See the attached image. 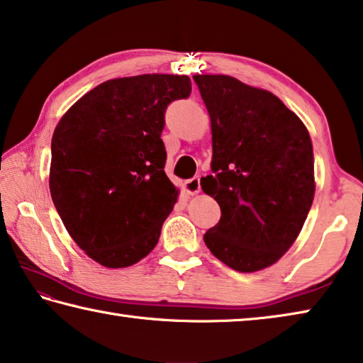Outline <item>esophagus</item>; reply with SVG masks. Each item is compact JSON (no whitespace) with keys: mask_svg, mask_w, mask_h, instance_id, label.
<instances>
[{"mask_svg":"<svg viewBox=\"0 0 363 363\" xmlns=\"http://www.w3.org/2000/svg\"><path fill=\"white\" fill-rule=\"evenodd\" d=\"M184 190H186L189 195L199 194L200 192V179H199V177H192V179L184 182Z\"/></svg>","mask_w":363,"mask_h":363,"instance_id":"esophagus-1","label":"esophagus"}]
</instances>
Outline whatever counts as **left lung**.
Listing matches in <instances>:
<instances>
[{"instance_id":"obj_1","label":"left lung","mask_w":363,"mask_h":363,"mask_svg":"<svg viewBox=\"0 0 363 363\" xmlns=\"http://www.w3.org/2000/svg\"><path fill=\"white\" fill-rule=\"evenodd\" d=\"M194 79L213 136V174L200 184L220 206L203 240L225 266L257 272L291 248L314 201L309 131L270 91L229 75Z\"/></svg>"}]
</instances>
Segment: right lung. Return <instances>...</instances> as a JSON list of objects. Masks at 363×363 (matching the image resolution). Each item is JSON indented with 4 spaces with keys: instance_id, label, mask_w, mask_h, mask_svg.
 I'll list each match as a JSON object with an SVG mask.
<instances>
[{
    "instance_id": "obj_1",
    "label": "right lung",
    "mask_w": 363,
    "mask_h": 363,
    "mask_svg": "<svg viewBox=\"0 0 363 363\" xmlns=\"http://www.w3.org/2000/svg\"><path fill=\"white\" fill-rule=\"evenodd\" d=\"M192 91L187 75L145 73L96 86L59 120L49 190L91 259L130 267L157 247L179 196L164 173V110Z\"/></svg>"
}]
</instances>
